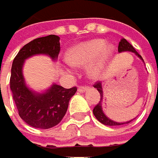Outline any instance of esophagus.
Here are the masks:
<instances>
[{"label": "esophagus", "instance_id": "obj_1", "mask_svg": "<svg viewBox=\"0 0 158 158\" xmlns=\"http://www.w3.org/2000/svg\"><path fill=\"white\" fill-rule=\"evenodd\" d=\"M88 89H89V87H88V86H79V87L78 88V92L80 93H85Z\"/></svg>", "mask_w": 158, "mask_h": 158}]
</instances>
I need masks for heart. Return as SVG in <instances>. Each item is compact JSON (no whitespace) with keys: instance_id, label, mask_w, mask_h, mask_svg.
Returning a JSON list of instances; mask_svg holds the SVG:
<instances>
[{"instance_id":"obj_1","label":"heart","mask_w":158,"mask_h":158,"mask_svg":"<svg viewBox=\"0 0 158 158\" xmlns=\"http://www.w3.org/2000/svg\"><path fill=\"white\" fill-rule=\"evenodd\" d=\"M115 48L111 44H106L104 40H92L77 44L70 48L65 53V60L69 63L64 68L67 74L73 72V66L83 67L87 65L86 73L90 79L102 77L114 54Z\"/></svg>"}]
</instances>
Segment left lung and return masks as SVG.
I'll return each mask as SVG.
<instances>
[{
	"label": "left lung",
	"mask_w": 158,
	"mask_h": 158,
	"mask_svg": "<svg viewBox=\"0 0 158 158\" xmlns=\"http://www.w3.org/2000/svg\"><path fill=\"white\" fill-rule=\"evenodd\" d=\"M131 52L135 53V55L141 60L143 62V60L141 57V55L138 53L135 48H133L132 46L130 44V43L125 40V39L122 38L120 40L119 44H118V52ZM94 87L97 89L98 91V93L100 94V101L98 103V105L93 109V114L95 116V118H97L100 123H102L105 125H108V126H114V125H121V124H129L130 122H131L133 119H135L136 118H134L131 120H129L126 122H116L114 120L110 119V118H108L107 116L105 114L104 110H103V98H104V93H103V85H102V82H98V83L95 84L94 85Z\"/></svg>",
	"instance_id": "8db88e82"
}]
</instances>
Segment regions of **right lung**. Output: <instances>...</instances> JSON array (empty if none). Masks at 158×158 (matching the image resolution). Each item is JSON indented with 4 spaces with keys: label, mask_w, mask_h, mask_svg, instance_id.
<instances>
[{
    "label": "right lung",
    "mask_w": 158,
    "mask_h": 158,
    "mask_svg": "<svg viewBox=\"0 0 158 158\" xmlns=\"http://www.w3.org/2000/svg\"><path fill=\"white\" fill-rule=\"evenodd\" d=\"M60 38L54 34L37 38L20 49L14 59L11 68L10 89L19 115L25 123L38 129L55 126L64 118L71 98L77 88L65 89L53 83L39 93L27 86L23 75L26 60L35 55H47L56 61L60 51Z\"/></svg>",
    "instance_id": "add662e5"
}]
</instances>
